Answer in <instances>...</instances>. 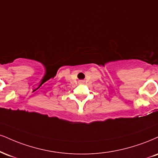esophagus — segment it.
<instances>
[{
  "mask_svg": "<svg viewBox=\"0 0 158 158\" xmlns=\"http://www.w3.org/2000/svg\"><path fill=\"white\" fill-rule=\"evenodd\" d=\"M83 82H84V81H83V80H79V84H83Z\"/></svg>",
  "mask_w": 158,
  "mask_h": 158,
  "instance_id": "obj_1",
  "label": "esophagus"
}]
</instances>
